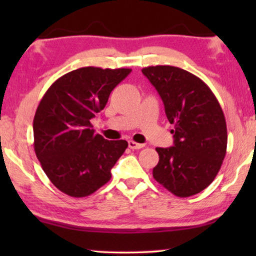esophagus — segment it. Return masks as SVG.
<instances>
[{"instance_id": "1", "label": "esophagus", "mask_w": 256, "mask_h": 256, "mask_svg": "<svg viewBox=\"0 0 256 256\" xmlns=\"http://www.w3.org/2000/svg\"><path fill=\"white\" fill-rule=\"evenodd\" d=\"M128 146L130 149H141L144 146V144H141V143H136L135 141H129Z\"/></svg>"}]
</instances>
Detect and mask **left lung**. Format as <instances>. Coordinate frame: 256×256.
I'll return each instance as SVG.
<instances>
[{
	"mask_svg": "<svg viewBox=\"0 0 256 256\" xmlns=\"http://www.w3.org/2000/svg\"><path fill=\"white\" fill-rule=\"evenodd\" d=\"M142 73L158 92L174 124V146L156 148L160 160L152 176L177 197L197 194L212 183L226 155L222 107L210 87L183 68L157 65Z\"/></svg>",
	"mask_w": 256,
	"mask_h": 256,
	"instance_id": "1",
	"label": "left lung"
}]
</instances>
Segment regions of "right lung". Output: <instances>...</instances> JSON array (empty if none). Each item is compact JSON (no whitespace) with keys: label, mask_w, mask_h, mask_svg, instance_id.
Returning <instances> with one entry per match:
<instances>
[{"label":"right lung","mask_w":256,"mask_h":256,"mask_svg":"<svg viewBox=\"0 0 256 256\" xmlns=\"http://www.w3.org/2000/svg\"><path fill=\"white\" fill-rule=\"evenodd\" d=\"M130 68L88 66L56 80L34 118V148L48 180L74 198L96 192L110 180L112 168L127 149L124 140L96 134L90 118L106 106L112 90Z\"/></svg>","instance_id":"1"}]
</instances>
